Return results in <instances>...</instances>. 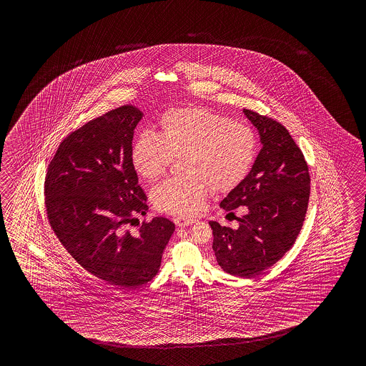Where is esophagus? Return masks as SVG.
<instances>
[{
    "mask_svg": "<svg viewBox=\"0 0 366 366\" xmlns=\"http://www.w3.org/2000/svg\"><path fill=\"white\" fill-rule=\"evenodd\" d=\"M174 222H175V225L179 226V227H186V226L192 225L194 221V219H189V218L178 217L174 219Z\"/></svg>",
    "mask_w": 366,
    "mask_h": 366,
    "instance_id": "obj_1",
    "label": "esophagus"
}]
</instances>
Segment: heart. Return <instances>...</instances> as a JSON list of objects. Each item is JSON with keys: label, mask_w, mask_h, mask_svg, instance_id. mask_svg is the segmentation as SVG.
<instances>
[{"label": "heart", "mask_w": 366, "mask_h": 366, "mask_svg": "<svg viewBox=\"0 0 366 366\" xmlns=\"http://www.w3.org/2000/svg\"><path fill=\"white\" fill-rule=\"evenodd\" d=\"M257 137L249 125L199 107L170 109L158 122L157 136L144 132L133 141V169L148 182L161 178L172 158L183 157L187 178L164 182L153 191L156 208L186 218L204 208L210 187L227 192L247 177Z\"/></svg>", "instance_id": "b5f03b06"}]
</instances>
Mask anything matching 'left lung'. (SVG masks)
I'll list each match as a JSON object with an SVG mask.
<instances>
[{"label":"left lung","instance_id":"8db88e82","mask_svg":"<svg viewBox=\"0 0 366 366\" xmlns=\"http://www.w3.org/2000/svg\"><path fill=\"white\" fill-rule=\"evenodd\" d=\"M263 145L251 172L219 207H243L238 229L210 221L212 249L225 272L254 277L279 262L295 244L310 197L309 166L288 129L271 117L243 109Z\"/></svg>","mask_w":366,"mask_h":366}]
</instances>
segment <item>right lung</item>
Instances as JSON below:
<instances>
[{
    "label": "right lung",
    "instance_id": "obj_1",
    "mask_svg": "<svg viewBox=\"0 0 366 366\" xmlns=\"http://www.w3.org/2000/svg\"><path fill=\"white\" fill-rule=\"evenodd\" d=\"M142 112L132 104L109 111L68 134L48 164V221L78 264L112 285L152 280L175 225L169 218L125 226L147 214L148 197L131 162L133 131Z\"/></svg>",
    "mask_w": 366,
    "mask_h": 366
}]
</instances>
